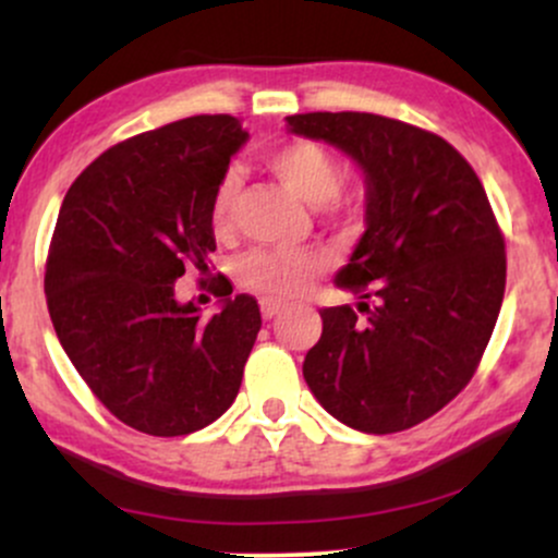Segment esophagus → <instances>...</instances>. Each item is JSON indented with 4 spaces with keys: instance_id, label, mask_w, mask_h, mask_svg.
<instances>
[{
    "instance_id": "1",
    "label": "esophagus",
    "mask_w": 558,
    "mask_h": 558,
    "mask_svg": "<svg viewBox=\"0 0 558 558\" xmlns=\"http://www.w3.org/2000/svg\"><path fill=\"white\" fill-rule=\"evenodd\" d=\"M280 306H283V304H280V301H275V299H259V310H262V317H265V319H272L275 315H278V312H280Z\"/></svg>"
}]
</instances>
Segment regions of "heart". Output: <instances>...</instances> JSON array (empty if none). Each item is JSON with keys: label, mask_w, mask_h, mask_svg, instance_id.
Listing matches in <instances>:
<instances>
[{"label": "heart", "mask_w": 558, "mask_h": 558, "mask_svg": "<svg viewBox=\"0 0 558 558\" xmlns=\"http://www.w3.org/2000/svg\"><path fill=\"white\" fill-rule=\"evenodd\" d=\"M265 165L293 194L310 204H319L325 213H345L341 168L328 146L312 138H286L267 149ZM239 204V175L233 170L217 178L209 196V228L217 239H226L235 222ZM325 257L310 248H254L235 262V278L248 291L267 299H291L304 293L325 270Z\"/></svg>", "instance_id": "1"}]
</instances>
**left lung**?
<instances>
[{"label": "left lung", "mask_w": 558, "mask_h": 558, "mask_svg": "<svg viewBox=\"0 0 558 558\" xmlns=\"http://www.w3.org/2000/svg\"><path fill=\"white\" fill-rule=\"evenodd\" d=\"M286 120L354 157L367 178V230L336 286L362 299L368 319L349 304L319 310L304 380L354 430H409L462 393L496 328L506 252L488 194L425 128L369 112Z\"/></svg>", "instance_id": "obj_1"}]
</instances>
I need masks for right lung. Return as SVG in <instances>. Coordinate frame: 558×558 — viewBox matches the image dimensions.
<instances>
[{
  "label": "right lung",
  "instance_id": "1",
  "mask_svg": "<svg viewBox=\"0 0 558 558\" xmlns=\"http://www.w3.org/2000/svg\"><path fill=\"white\" fill-rule=\"evenodd\" d=\"M246 131L194 114L120 141L70 185L44 270L49 317L92 393L133 430L175 438L235 401L262 328L257 299L228 296L209 319L178 304L185 267L209 272V196Z\"/></svg>",
  "mask_w": 558,
  "mask_h": 558
}]
</instances>
